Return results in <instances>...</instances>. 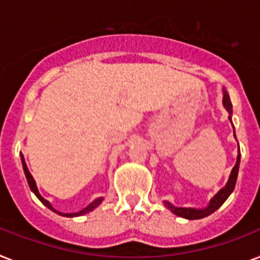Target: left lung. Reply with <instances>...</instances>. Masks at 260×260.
<instances>
[{
  "label": "left lung",
  "mask_w": 260,
  "mask_h": 260,
  "mask_svg": "<svg viewBox=\"0 0 260 260\" xmlns=\"http://www.w3.org/2000/svg\"><path fill=\"white\" fill-rule=\"evenodd\" d=\"M223 92H224V96H223V105H224L225 109H227L230 113H233V104H231L230 96L227 94V92H225V90H223ZM229 119H230V121H231V117H229ZM234 136H235V132H234ZM239 164H240V153L238 155V157H236V164H235V167L233 168V171H231V175H230V179H229V181H227L225 187L224 188H221L220 191H219L218 193H216V195H215L214 198L211 199L208 207H207V208H204V210H195V208H180V207H174L171 203H168V202H166V206L168 207V208H170V210L172 211L175 215H178V216H180V218L191 219V220H193V219L206 218V216H208V215H211L212 212H215V211L218 210L219 207L224 203L225 200H227V198L231 195V192L234 191V188H235V184H236V179H238Z\"/></svg>",
  "instance_id": "1"
}]
</instances>
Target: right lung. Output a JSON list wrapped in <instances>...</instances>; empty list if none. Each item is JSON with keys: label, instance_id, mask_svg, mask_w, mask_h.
<instances>
[{"label": "right lung", "instance_id": "add662e5", "mask_svg": "<svg viewBox=\"0 0 260 260\" xmlns=\"http://www.w3.org/2000/svg\"><path fill=\"white\" fill-rule=\"evenodd\" d=\"M21 160H22V167H24V172H25V176H26V180H27V184H29V187H30V189L33 192H35V195L39 198L40 200H41V203L42 204H45L49 210L54 211V212H57V214H60L62 215V216H68V218H72V216H80V215H84V214H88V212H90V211L93 210V208H96L99 204L101 203V200H103V198H100V199H96L92 204H89V206L86 207V208H84L82 211H80V212H75V214H62V212H58V211H56L53 208V207L50 206V203L48 202V200H45L44 198H42L41 195H40V192L39 189H37V185H36V181L35 179H33V176L30 175V172H29V170H27V167H26V163H25V160H24V156L21 155Z\"/></svg>", "mask_w": 260, "mask_h": 260}]
</instances>
